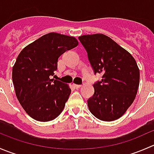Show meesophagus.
<instances>
[{"label":"esophagus","instance_id":"1","mask_svg":"<svg viewBox=\"0 0 154 154\" xmlns=\"http://www.w3.org/2000/svg\"><path fill=\"white\" fill-rule=\"evenodd\" d=\"M73 86H74L75 88H80V87H82V85H77V84H75V83H73Z\"/></svg>","mask_w":154,"mask_h":154}]
</instances>
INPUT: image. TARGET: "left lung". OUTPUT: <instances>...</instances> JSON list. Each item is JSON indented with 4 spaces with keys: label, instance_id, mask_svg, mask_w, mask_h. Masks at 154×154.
Wrapping results in <instances>:
<instances>
[{
    "label": "left lung",
    "instance_id": "1",
    "mask_svg": "<svg viewBox=\"0 0 154 154\" xmlns=\"http://www.w3.org/2000/svg\"><path fill=\"white\" fill-rule=\"evenodd\" d=\"M78 38L86 50L94 74H103L101 81L93 85L94 93L88 100V109L100 120H117L136 98L140 77L137 63L128 51L104 34Z\"/></svg>",
    "mask_w": 154,
    "mask_h": 154
}]
</instances>
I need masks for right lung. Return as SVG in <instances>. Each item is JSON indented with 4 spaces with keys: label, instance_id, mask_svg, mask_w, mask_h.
<instances>
[{
    "label": "right lung",
    "instance_id": "1",
    "mask_svg": "<svg viewBox=\"0 0 154 154\" xmlns=\"http://www.w3.org/2000/svg\"><path fill=\"white\" fill-rule=\"evenodd\" d=\"M77 45L74 37L50 32L18 54L12 68L15 94L24 111L35 120L52 121L63 112L71 90L50 76L57 69L59 57Z\"/></svg>",
    "mask_w": 154,
    "mask_h": 154
}]
</instances>
